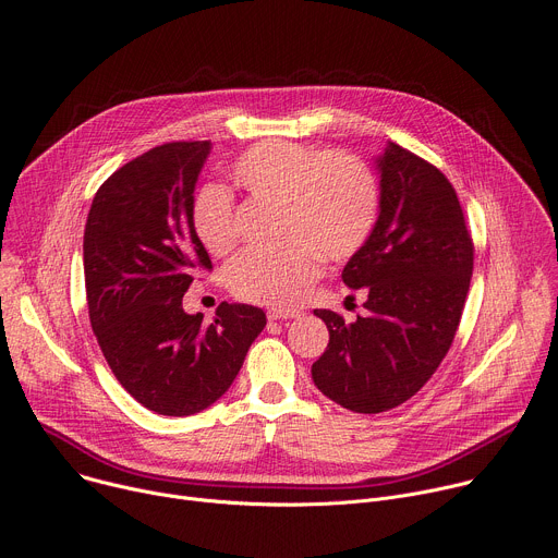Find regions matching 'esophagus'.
<instances>
[{
  "label": "esophagus",
  "instance_id": "obj_1",
  "mask_svg": "<svg viewBox=\"0 0 558 558\" xmlns=\"http://www.w3.org/2000/svg\"><path fill=\"white\" fill-rule=\"evenodd\" d=\"M300 312H293V310H269L267 312V318L269 320H289V318H298Z\"/></svg>",
  "mask_w": 558,
  "mask_h": 558
}]
</instances>
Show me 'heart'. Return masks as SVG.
<instances>
[{"label": "heart", "instance_id": "obj_1", "mask_svg": "<svg viewBox=\"0 0 558 558\" xmlns=\"http://www.w3.org/2000/svg\"><path fill=\"white\" fill-rule=\"evenodd\" d=\"M231 180L253 199L274 202V231L287 238L244 251L229 269L231 289L267 307H293L320 274L318 253L347 260L369 238L378 218V186L353 156L323 154L284 140L253 144L231 167ZM193 231L207 251L227 256L235 244L233 202L218 186L193 199Z\"/></svg>", "mask_w": 558, "mask_h": 558}]
</instances>
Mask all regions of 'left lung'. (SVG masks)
Wrapping results in <instances>:
<instances>
[{
	"label": "left lung",
	"instance_id": "obj_1",
	"mask_svg": "<svg viewBox=\"0 0 558 558\" xmlns=\"http://www.w3.org/2000/svg\"><path fill=\"white\" fill-rule=\"evenodd\" d=\"M378 218L342 269L365 289V316L344 323L329 310V344L312 365L314 385L340 408L380 414L412 398L436 372L459 329L474 246L449 180L393 142L374 156Z\"/></svg>",
	"mask_w": 558,
	"mask_h": 558
}]
</instances>
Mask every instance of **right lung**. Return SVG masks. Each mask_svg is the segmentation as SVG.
<instances>
[{
  "instance_id": "add662e5",
  "label": "right lung",
  "mask_w": 558,
  "mask_h": 558,
  "mask_svg": "<svg viewBox=\"0 0 558 558\" xmlns=\"http://www.w3.org/2000/svg\"><path fill=\"white\" fill-rule=\"evenodd\" d=\"M211 148L202 140L146 150L99 186L84 229L86 300L99 349L120 385L162 416L211 408L267 325L263 310L242 302H220L211 325L182 310L195 269H211L191 220Z\"/></svg>"
}]
</instances>
